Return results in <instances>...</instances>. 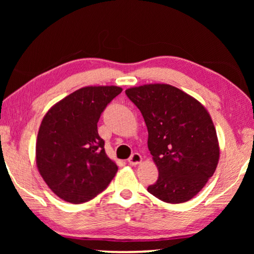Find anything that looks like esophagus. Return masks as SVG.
Returning <instances> with one entry per match:
<instances>
[{"instance_id":"34e87169","label":"esophagus","mask_w":254,"mask_h":254,"mask_svg":"<svg viewBox=\"0 0 254 254\" xmlns=\"http://www.w3.org/2000/svg\"><path fill=\"white\" fill-rule=\"evenodd\" d=\"M141 162H142V156L138 154V152H134V154L128 158V163H129L130 165H137L140 164Z\"/></svg>"}]
</instances>
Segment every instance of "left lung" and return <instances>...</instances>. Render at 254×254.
<instances>
[{"label": "left lung", "instance_id": "8db88e82", "mask_svg": "<svg viewBox=\"0 0 254 254\" xmlns=\"http://www.w3.org/2000/svg\"><path fill=\"white\" fill-rule=\"evenodd\" d=\"M143 116L148 148L158 179L148 192L168 203L186 202L214 175L220 147L213 120L202 104L170 84H144L126 90Z\"/></svg>", "mask_w": 254, "mask_h": 254}]
</instances>
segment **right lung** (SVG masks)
Masks as SVG:
<instances>
[{"instance_id": "1", "label": "right lung", "mask_w": 254, "mask_h": 254, "mask_svg": "<svg viewBox=\"0 0 254 254\" xmlns=\"http://www.w3.org/2000/svg\"><path fill=\"white\" fill-rule=\"evenodd\" d=\"M120 86H84L48 110L36 144L38 171L52 192L70 203L93 199L109 186L118 166L97 129L100 114Z\"/></svg>"}]
</instances>
